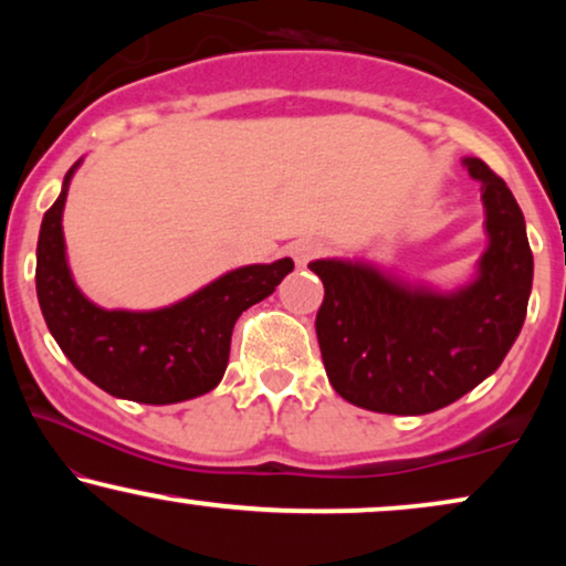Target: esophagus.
<instances>
[{
  "instance_id": "esophagus-1",
  "label": "esophagus",
  "mask_w": 566,
  "mask_h": 566,
  "mask_svg": "<svg viewBox=\"0 0 566 566\" xmlns=\"http://www.w3.org/2000/svg\"><path fill=\"white\" fill-rule=\"evenodd\" d=\"M319 252H322V247H319V242H314V239H298V242L291 244V258L298 268H306Z\"/></svg>"
}]
</instances>
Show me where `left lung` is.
<instances>
[{
	"mask_svg": "<svg viewBox=\"0 0 566 566\" xmlns=\"http://www.w3.org/2000/svg\"><path fill=\"white\" fill-rule=\"evenodd\" d=\"M486 250L453 291L407 281L370 260L308 262L322 277L316 337L339 397L384 415H428L453 405L500 368L521 335L533 254L513 192L476 157Z\"/></svg>",
	"mask_w": 566,
	"mask_h": 566,
	"instance_id": "left-lung-1",
	"label": "left lung"
}]
</instances>
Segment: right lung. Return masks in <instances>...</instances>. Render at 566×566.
<instances>
[{"label": "right lung", "mask_w": 566, "mask_h": 566, "mask_svg": "<svg viewBox=\"0 0 566 566\" xmlns=\"http://www.w3.org/2000/svg\"><path fill=\"white\" fill-rule=\"evenodd\" d=\"M80 165L82 159L66 172L38 234L35 291L49 332L74 368L111 397L138 405L203 397L223 378L237 319L281 285L293 260L234 268L190 296L149 312L97 306L74 283L61 227Z\"/></svg>", "instance_id": "right-lung-1"}]
</instances>
